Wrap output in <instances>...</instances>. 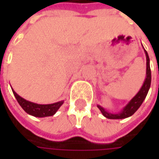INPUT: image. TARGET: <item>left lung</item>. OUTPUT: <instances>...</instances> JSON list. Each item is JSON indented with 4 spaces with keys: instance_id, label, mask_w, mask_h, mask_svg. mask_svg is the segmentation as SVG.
Listing matches in <instances>:
<instances>
[{
    "instance_id": "8db88e82",
    "label": "left lung",
    "mask_w": 159,
    "mask_h": 159,
    "mask_svg": "<svg viewBox=\"0 0 159 159\" xmlns=\"http://www.w3.org/2000/svg\"><path fill=\"white\" fill-rule=\"evenodd\" d=\"M144 53L146 56V77H145V80H144V82L142 86V88L138 91L137 94L134 95L131 100L119 111V112H110V111H106L103 107L97 104V107L101 111L102 114L107 119H122L131 117L132 115L140 108L142 103L143 102L144 99L146 98V96L148 95V92H149V89L150 88V83H151V71H150L149 55L145 49H144Z\"/></svg>"
}]
</instances>
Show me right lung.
<instances>
[{"label": "right lung", "instance_id": "obj_1", "mask_svg": "<svg viewBox=\"0 0 159 159\" xmlns=\"http://www.w3.org/2000/svg\"><path fill=\"white\" fill-rule=\"evenodd\" d=\"M11 89L15 95L16 101L18 102L20 106L23 108V110L26 113H28L29 115H32V116L37 117V118H45V117H49V116L55 115L58 111V109L64 103V101H59L57 102L49 103V104L35 103V102L24 99L20 95H17L12 88Z\"/></svg>", "mask_w": 159, "mask_h": 159}]
</instances>
